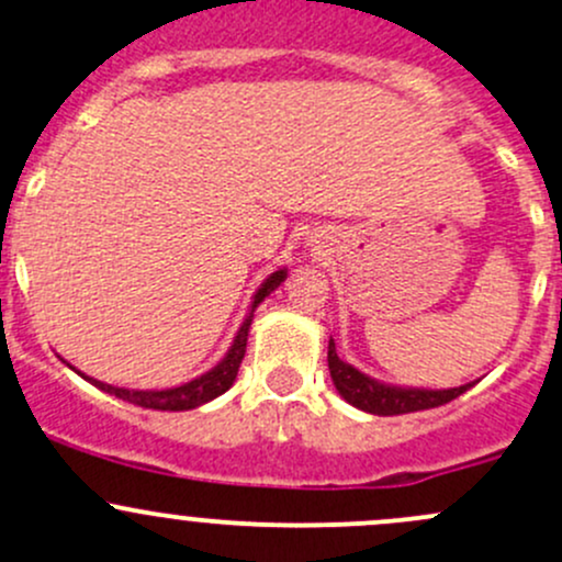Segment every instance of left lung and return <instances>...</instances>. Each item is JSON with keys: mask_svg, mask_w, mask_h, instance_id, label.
Instances as JSON below:
<instances>
[{"mask_svg": "<svg viewBox=\"0 0 562 562\" xmlns=\"http://www.w3.org/2000/svg\"><path fill=\"white\" fill-rule=\"evenodd\" d=\"M328 371L336 390H339V395L347 401V404L380 417L409 415V412L434 409V406L450 404L452 398H458L460 393H465V390L474 385V382H469V385L450 387V390L385 385V382L371 380L369 374H363V371H358L356 366H350L347 360L336 356L334 339L328 341Z\"/></svg>", "mask_w": 562, "mask_h": 562, "instance_id": "left-lung-1", "label": "left lung"}]
</instances>
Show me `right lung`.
Here are the masks:
<instances>
[{"mask_svg": "<svg viewBox=\"0 0 562 562\" xmlns=\"http://www.w3.org/2000/svg\"><path fill=\"white\" fill-rule=\"evenodd\" d=\"M285 277H288L285 266H282V269H277V271H271V274L266 277V280L261 282V288L256 291V296H252L250 312H247L245 323H241L239 330H236V336H234L232 347H228L226 358H223L217 366H212L210 371H204L202 376H196V380L186 382V385L167 387V390L115 387V385H108V382L93 380V376L80 374L75 366H69V363L67 366H69V369L78 371L82 380H88L91 385L104 390V393L115 395V398L128 401V404H134V406H145V409H161V412L196 409V406H202V404H206V401L217 398V395H223L228 387L234 385L236 371H239V363H241V358H245V350H247V334H250V326H252V312H256V306L261 304V301L269 296L274 288H280V282H285Z\"/></svg>", "mask_w": 562, "mask_h": 562, "instance_id": "right-lung-1", "label": "right lung"}]
</instances>
